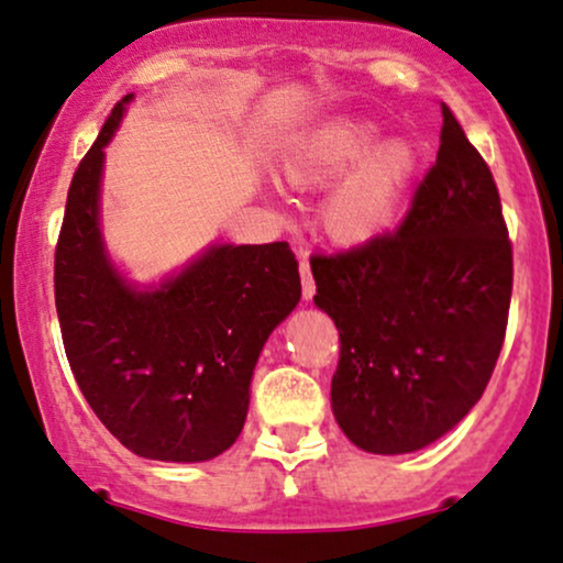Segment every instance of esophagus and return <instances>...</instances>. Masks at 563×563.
Masks as SVG:
<instances>
[{"instance_id": "obj_1", "label": "esophagus", "mask_w": 563, "mask_h": 563, "mask_svg": "<svg viewBox=\"0 0 563 563\" xmlns=\"http://www.w3.org/2000/svg\"><path fill=\"white\" fill-rule=\"evenodd\" d=\"M300 279H302V300H311L316 292V284H313L311 263H308V257H300Z\"/></svg>"}]
</instances>
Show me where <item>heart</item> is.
<instances>
[{
	"label": "heart",
	"instance_id": "b5f03b06",
	"mask_svg": "<svg viewBox=\"0 0 563 563\" xmlns=\"http://www.w3.org/2000/svg\"><path fill=\"white\" fill-rule=\"evenodd\" d=\"M321 220L334 242L366 244L394 225L418 173V156L404 143H385L369 122L321 124L284 151L282 173L292 186L319 188L338 180Z\"/></svg>",
	"mask_w": 563,
	"mask_h": 563
}]
</instances>
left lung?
<instances>
[{"label":"left lung","instance_id":"1","mask_svg":"<svg viewBox=\"0 0 563 563\" xmlns=\"http://www.w3.org/2000/svg\"><path fill=\"white\" fill-rule=\"evenodd\" d=\"M394 233L311 257L313 302L340 332L332 412L358 450L433 444L482 399L508 327L514 250L500 194L450 106Z\"/></svg>","mask_w":563,"mask_h":563}]
</instances>
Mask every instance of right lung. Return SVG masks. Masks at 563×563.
Instances as JSON below:
<instances>
[{
    "label": "right lung",
    "instance_id": "obj_1",
    "mask_svg": "<svg viewBox=\"0 0 563 563\" xmlns=\"http://www.w3.org/2000/svg\"><path fill=\"white\" fill-rule=\"evenodd\" d=\"M130 100L113 106L68 188L55 247L63 349L130 452L205 463L242 433L257 356L300 302L298 261L287 242L212 244L154 287L124 279L100 233V175Z\"/></svg>",
    "mask_w": 563,
    "mask_h": 563
}]
</instances>
